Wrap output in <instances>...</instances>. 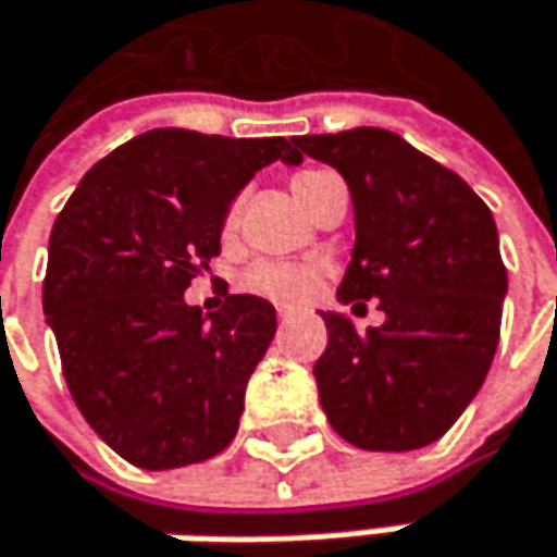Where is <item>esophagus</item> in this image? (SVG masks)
<instances>
[{"mask_svg": "<svg viewBox=\"0 0 557 557\" xmlns=\"http://www.w3.org/2000/svg\"><path fill=\"white\" fill-rule=\"evenodd\" d=\"M275 313H278V320H288V317L295 313V308H285V305H282V308H275Z\"/></svg>", "mask_w": 557, "mask_h": 557, "instance_id": "esophagus-1", "label": "esophagus"}]
</instances>
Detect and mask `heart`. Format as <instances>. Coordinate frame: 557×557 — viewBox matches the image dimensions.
Instances as JSON below:
<instances>
[{"label":"heart","mask_w":557,"mask_h":557,"mask_svg":"<svg viewBox=\"0 0 557 557\" xmlns=\"http://www.w3.org/2000/svg\"><path fill=\"white\" fill-rule=\"evenodd\" d=\"M333 173L326 170H305L292 178V188L295 195L301 198V205L311 211L313 195L317 188L326 182ZM237 227V208L227 214V231ZM317 282V269L311 265H298V262H275V259H259L252 262L244 272V288L249 295H259V298H269V301H278V305H292V301H301Z\"/></svg>","instance_id":"1"}]
</instances>
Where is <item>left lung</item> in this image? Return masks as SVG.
Here are the masks:
<instances>
[{"label":"left lung","instance_id":"1","mask_svg":"<svg viewBox=\"0 0 557 557\" xmlns=\"http://www.w3.org/2000/svg\"><path fill=\"white\" fill-rule=\"evenodd\" d=\"M292 144L298 160L330 163L352 195L356 246L336 298L384 311L366 333L320 311V407L359 449H423L461 417L497 352L507 269L494 214L461 175L382 127Z\"/></svg>","mask_w":557,"mask_h":557}]
</instances>
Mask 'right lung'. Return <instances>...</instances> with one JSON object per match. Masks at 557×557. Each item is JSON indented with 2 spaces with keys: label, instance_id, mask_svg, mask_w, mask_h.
<instances>
[{
  "label": "right lung",
  "instance_id": "obj_1",
  "mask_svg": "<svg viewBox=\"0 0 557 557\" xmlns=\"http://www.w3.org/2000/svg\"><path fill=\"white\" fill-rule=\"evenodd\" d=\"M298 163L285 137L147 131L111 150L53 221L44 313L66 387L104 443L163 471L231 446L246 382L275 336V308L185 288L221 252L231 201L269 163Z\"/></svg>",
  "mask_w": 557,
  "mask_h": 557
}]
</instances>
